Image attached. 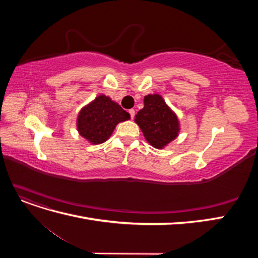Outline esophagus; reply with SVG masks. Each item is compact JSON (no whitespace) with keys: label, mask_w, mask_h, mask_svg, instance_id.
<instances>
[{"label":"esophagus","mask_w":258,"mask_h":258,"mask_svg":"<svg viewBox=\"0 0 258 258\" xmlns=\"http://www.w3.org/2000/svg\"><path fill=\"white\" fill-rule=\"evenodd\" d=\"M129 114H130L131 119H134L135 118V115H136V111L134 110V108H131V110H129Z\"/></svg>","instance_id":"esophagus-1"}]
</instances>
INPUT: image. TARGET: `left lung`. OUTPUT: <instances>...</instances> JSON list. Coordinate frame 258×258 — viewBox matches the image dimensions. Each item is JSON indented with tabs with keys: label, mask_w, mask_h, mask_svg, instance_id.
I'll use <instances>...</instances> for the list:
<instances>
[{
	"label": "left lung",
	"mask_w": 258,
	"mask_h": 258,
	"mask_svg": "<svg viewBox=\"0 0 258 258\" xmlns=\"http://www.w3.org/2000/svg\"><path fill=\"white\" fill-rule=\"evenodd\" d=\"M135 121L145 139L155 148H162L177 137L179 126L176 115L159 95L144 98V107L136 115Z\"/></svg>",
	"instance_id": "left-lung-1"
}]
</instances>
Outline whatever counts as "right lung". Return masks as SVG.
Instances as JSON below:
<instances>
[{
    "instance_id": "1",
    "label": "right lung",
    "mask_w": 258,
    "mask_h": 258,
    "mask_svg": "<svg viewBox=\"0 0 258 258\" xmlns=\"http://www.w3.org/2000/svg\"><path fill=\"white\" fill-rule=\"evenodd\" d=\"M129 118V113L119 104L101 95L82 108L77 117V129L89 142L100 144L111 137L117 123Z\"/></svg>"
}]
</instances>
